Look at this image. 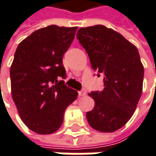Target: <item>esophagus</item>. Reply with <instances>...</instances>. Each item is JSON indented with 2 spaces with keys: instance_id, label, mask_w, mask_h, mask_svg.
Listing matches in <instances>:
<instances>
[{
  "instance_id": "obj_1",
  "label": "esophagus",
  "mask_w": 156,
  "mask_h": 156,
  "mask_svg": "<svg viewBox=\"0 0 156 156\" xmlns=\"http://www.w3.org/2000/svg\"><path fill=\"white\" fill-rule=\"evenodd\" d=\"M87 94V90L86 89H82L81 91L78 92V95L79 96H85Z\"/></svg>"
}]
</instances>
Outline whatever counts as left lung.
<instances>
[{"label":"left lung","instance_id":"1","mask_svg":"<svg viewBox=\"0 0 156 156\" xmlns=\"http://www.w3.org/2000/svg\"><path fill=\"white\" fill-rule=\"evenodd\" d=\"M77 38L85 48L97 76H104V90L91 92L94 107L87 112L89 125L113 132L133 115L143 89L144 66L134 44L103 25L81 27Z\"/></svg>","mask_w":156,"mask_h":156}]
</instances>
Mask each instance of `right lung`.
Segmentation results:
<instances>
[{
	"label": "right lung",
	"mask_w": 156,
	"mask_h": 156,
	"mask_svg": "<svg viewBox=\"0 0 156 156\" xmlns=\"http://www.w3.org/2000/svg\"><path fill=\"white\" fill-rule=\"evenodd\" d=\"M78 27L51 25L33 32L16 50L10 67L12 99L22 121L37 134L60 129L78 92L64 84L62 57Z\"/></svg>",
	"instance_id": "obj_1"
}]
</instances>
